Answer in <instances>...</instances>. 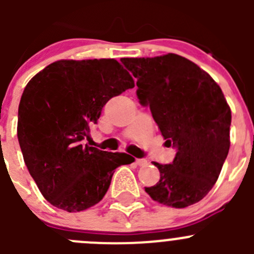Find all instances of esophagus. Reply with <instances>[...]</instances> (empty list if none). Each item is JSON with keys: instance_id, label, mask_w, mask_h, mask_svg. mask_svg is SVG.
I'll return each instance as SVG.
<instances>
[{"instance_id": "34e87169", "label": "esophagus", "mask_w": 254, "mask_h": 254, "mask_svg": "<svg viewBox=\"0 0 254 254\" xmlns=\"http://www.w3.org/2000/svg\"><path fill=\"white\" fill-rule=\"evenodd\" d=\"M135 163H136L137 166H145L147 165V160H145V158H136V160H135Z\"/></svg>"}]
</instances>
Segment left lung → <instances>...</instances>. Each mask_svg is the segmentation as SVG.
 Returning a JSON list of instances; mask_svg holds the SVG:
<instances>
[{"mask_svg": "<svg viewBox=\"0 0 254 254\" xmlns=\"http://www.w3.org/2000/svg\"><path fill=\"white\" fill-rule=\"evenodd\" d=\"M137 78V98L150 107L166 145L177 148L170 165L153 162L160 181L145 191L157 203L187 207L211 190L230 148L231 109L219 84L177 54L123 58Z\"/></svg>", "mask_w": 254, "mask_h": 254, "instance_id": "8db88e82", "label": "left lung"}]
</instances>
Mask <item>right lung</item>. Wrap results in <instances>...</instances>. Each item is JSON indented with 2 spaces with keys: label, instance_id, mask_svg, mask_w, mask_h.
<instances>
[{
  "label": "right lung",
  "instance_id": "obj_1",
  "mask_svg": "<svg viewBox=\"0 0 254 254\" xmlns=\"http://www.w3.org/2000/svg\"><path fill=\"white\" fill-rule=\"evenodd\" d=\"M134 86L114 59L59 60L28 82L17 136L25 166L51 205L68 212L96 205L115 168L134 162L127 153L83 143L107 102Z\"/></svg>",
  "mask_w": 254,
  "mask_h": 254
}]
</instances>
